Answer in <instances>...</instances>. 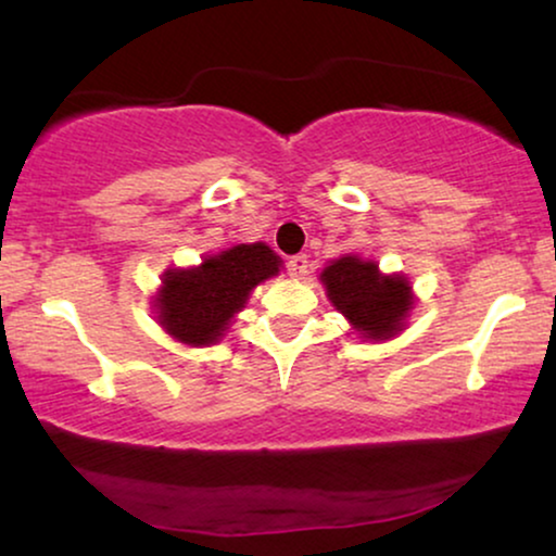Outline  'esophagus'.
Wrapping results in <instances>:
<instances>
[{
    "instance_id": "34e87169",
    "label": "esophagus",
    "mask_w": 556,
    "mask_h": 556,
    "mask_svg": "<svg viewBox=\"0 0 556 556\" xmlns=\"http://www.w3.org/2000/svg\"><path fill=\"white\" fill-rule=\"evenodd\" d=\"M288 273H291L293 278H303L308 273V257L306 255H293L291 261H288Z\"/></svg>"
}]
</instances>
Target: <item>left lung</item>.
I'll return each instance as SVG.
<instances>
[{
    "label": "left lung",
    "instance_id": "left-lung-1",
    "mask_svg": "<svg viewBox=\"0 0 556 556\" xmlns=\"http://www.w3.org/2000/svg\"><path fill=\"white\" fill-rule=\"evenodd\" d=\"M329 301L356 331L369 339H390L402 329L413 295L402 276H382L375 263L346 255L321 273Z\"/></svg>",
    "mask_w": 556,
    "mask_h": 556
}]
</instances>
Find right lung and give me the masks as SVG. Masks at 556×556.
Masks as SVG:
<instances>
[{
	"instance_id": "1",
	"label": "right lung",
	"mask_w": 556,
	"mask_h": 556,
	"mask_svg": "<svg viewBox=\"0 0 556 556\" xmlns=\"http://www.w3.org/2000/svg\"><path fill=\"white\" fill-rule=\"evenodd\" d=\"M278 268L280 257L263 242H253L207 257L200 268L169 270L156 299L159 321L185 344H215L250 291Z\"/></svg>"
}]
</instances>
